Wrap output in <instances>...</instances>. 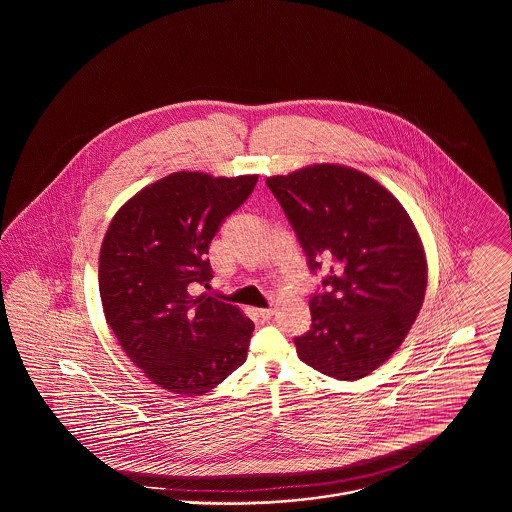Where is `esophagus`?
Instances as JSON below:
<instances>
[{"label": "esophagus", "mask_w": 512, "mask_h": 512, "mask_svg": "<svg viewBox=\"0 0 512 512\" xmlns=\"http://www.w3.org/2000/svg\"><path fill=\"white\" fill-rule=\"evenodd\" d=\"M272 313H274L272 309H261V311H259V317L263 318V320H270Z\"/></svg>", "instance_id": "34e87169"}]
</instances>
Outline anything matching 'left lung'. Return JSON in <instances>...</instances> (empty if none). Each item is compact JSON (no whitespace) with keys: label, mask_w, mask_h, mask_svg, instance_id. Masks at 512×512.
Returning <instances> with one entry per match:
<instances>
[{"label":"left lung","mask_w":512,"mask_h":512,"mask_svg":"<svg viewBox=\"0 0 512 512\" xmlns=\"http://www.w3.org/2000/svg\"><path fill=\"white\" fill-rule=\"evenodd\" d=\"M313 274L311 330L293 338L303 363L359 380L409 334L426 292V255L403 205L363 172L313 165L267 178Z\"/></svg>","instance_id":"left-lung-1"}]
</instances>
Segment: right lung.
I'll return each mask as SVG.
<instances>
[{"label": "right lung", "mask_w": 512, "mask_h": 512, "mask_svg": "<svg viewBox=\"0 0 512 512\" xmlns=\"http://www.w3.org/2000/svg\"><path fill=\"white\" fill-rule=\"evenodd\" d=\"M259 176L174 172L126 201L99 255V295L124 353L163 390L203 395L247 359L253 322L203 293L209 244Z\"/></svg>", "instance_id": "right-lung-1"}]
</instances>
